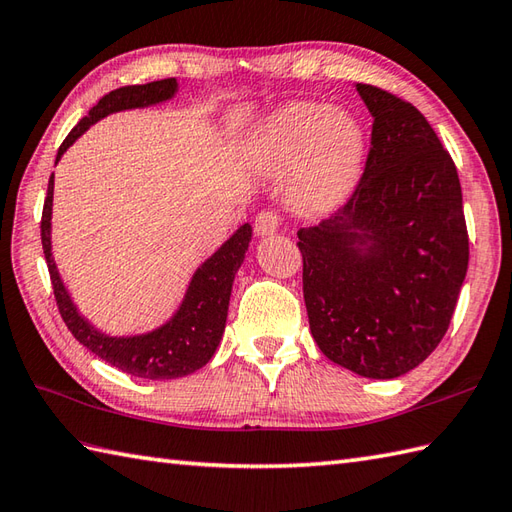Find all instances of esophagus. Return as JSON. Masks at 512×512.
<instances>
[{"label": "esophagus", "instance_id": "esophagus-1", "mask_svg": "<svg viewBox=\"0 0 512 512\" xmlns=\"http://www.w3.org/2000/svg\"><path fill=\"white\" fill-rule=\"evenodd\" d=\"M280 227V217L276 212H260L254 221L256 236H271L276 234Z\"/></svg>", "mask_w": 512, "mask_h": 512}]
</instances>
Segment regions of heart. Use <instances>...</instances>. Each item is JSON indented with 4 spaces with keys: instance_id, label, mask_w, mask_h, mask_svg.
<instances>
[{
    "instance_id": "b5f03b06",
    "label": "heart",
    "mask_w": 512,
    "mask_h": 512,
    "mask_svg": "<svg viewBox=\"0 0 512 512\" xmlns=\"http://www.w3.org/2000/svg\"><path fill=\"white\" fill-rule=\"evenodd\" d=\"M368 135L355 113L291 100L267 113L247 142V160L265 175H287V199L304 217L337 210L357 188Z\"/></svg>"
}]
</instances>
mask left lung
Listing matches in <instances>:
<instances>
[{
	"instance_id": "left-lung-1",
	"label": "left lung",
	"mask_w": 512,
	"mask_h": 512,
	"mask_svg": "<svg viewBox=\"0 0 512 512\" xmlns=\"http://www.w3.org/2000/svg\"><path fill=\"white\" fill-rule=\"evenodd\" d=\"M372 116L346 206L302 227V289L324 355L366 379L414 370L445 337L469 267L456 164L410 102L357 83Z\"/></svg>"
}]
</instances>
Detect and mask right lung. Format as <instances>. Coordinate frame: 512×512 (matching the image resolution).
Instances as JSON below:
<instances>
[{"label": "right lung", "mask_w": 512, "mask_h": 512, "mask_svg": "<svg viewBox=\"0 0 512 512\" xmlns=\"http://www.w3.org/2000/svg\"><path fill=\"white\" fill-rule=\"evenodd\" d=\"M177 89V78L113 89L107 96H102L98 105L89 111V116L70 131L59 153H56V164H59L63 153L98 120L118 111L162 105V102L175 98ZM52 201L54 173L48 184V197L43 203L41 243L45 263L50 269L56 304H59L65 326L70 328L78 342L102 361H107L109 366L140 379H177L206 366L221 344L232 285L236 271L241 269L245 260L249 241H252V225L243 223L217 252L203 260L188 282L184 300L179 302L177 311L162 326L153 328L149 333L113 337L98 331L92 322L85 320L81 311L76 309L70 291L65 289V282L61 280L59 267H56L52 256Z\"/></svg>", "instance_id": "1"}]
</instances>
